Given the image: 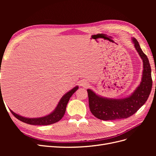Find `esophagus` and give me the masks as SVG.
<instances>
[{"label":"esophagus","instance_id":"obj_1","mask_svg":"<svg viewBox=\"0 0 156 156\" xmlns=\"http://www.w3.org/2000/svg\"><path fill=\"white\" fill-rule=\"evenodd\" d=\"M80 84L82 87H87L88 86V83L86 81H81V83H80Z\"/></svg>","mask_w":156,"mask_h":156}]
</instances>
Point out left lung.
Returning a JSON list of instances; mask_svg holds the SVG:
<instances>
[{"label": "left lung", "instance_id": "1", "mask_svg": "<svg viewBox=\"0 0 156 156\" xmlns=\"http://www.w3.org/2000/svg\"><path fill=\"white\" fill-rule=\"evenodd\" d=\"M131 41L143 62L141 81L135 90L122 98H108L87 89L90 110L95 117L103 120L127 119L137 111L147 101L152 87L149 60L135 37Z\"/></svg>", "mask_w": 156, "mask_h": 156}]
</instances>
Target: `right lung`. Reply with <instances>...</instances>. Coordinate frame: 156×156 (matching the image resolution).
<instances>
[{
	"label": "right lung",
	"mask_w": 156,
	"mask_h": 156,
	"mask_svg": "<svg viewBox=\"0 0 156 156\" xmlns=\"http://www.w3.org/2000/svg\"><path fill=\"white\" fill-rule=\"evenodd\" d=\"M78 88L79 87L76 86L73 88L72 90H70L68 92L66 93L61 98L57 106L55 108V110L46 116L38 118H27L17 114V113L14 112L11 109L10 111L12 112L13 115L16 118H17L18 120L29 124L37 126H46L56 123V122H57L60 120L62 119V118L64 116L66 112V109L67 104L69 100V98L72 97V96L75 92H76Z\"/></svg>",
	"instance_id": "1"
}]
</instances>
